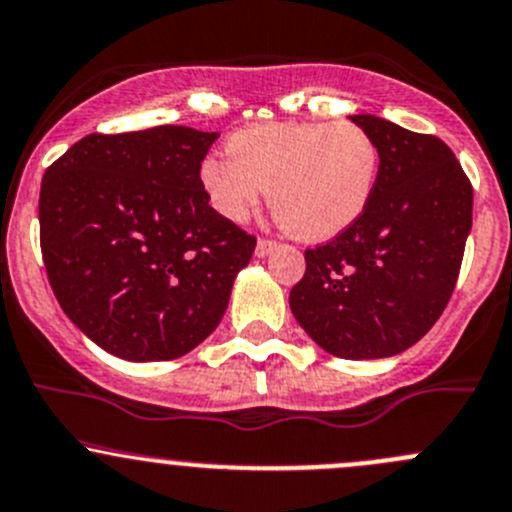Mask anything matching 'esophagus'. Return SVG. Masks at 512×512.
<instances>
[{
  "label": "esophagus",
  "mask_w": 512,
  "mask_h": 512,
  "mask_svg": "<svg viewBox=\"0 0 512 512\" xmlns=\"http://www.w3.org/2000/svg\"><path fill=\"white\" fill-rule=\"evenodd\" d=\"M276 246H278L276 241H271V239H258V244H256V256H258V258L271 256Z\"/></svg>",
  "instance_id": "34e87169"
}]
</instances>
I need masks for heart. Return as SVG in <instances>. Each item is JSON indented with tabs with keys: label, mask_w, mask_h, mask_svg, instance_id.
Segmentation results:
<instances>
[{
	"label": "heart",
	"mask_w": 512,
	"mask_h": 512,
	"mask_svg": "<svg viewBox=\"0 0 512 512\" xmlns=\"http://www.w3.org/2000/svg\"><path fill=\"white\" fill-rule=\"evenodd\" d=\"M231 155L202 162V184L226 219L249 217L268 187L281 229L303 241H328L370 207L379 150L360 125L266 123L229 140Z\"/></svg>",
	"instance_id": "1"
}]
</instances>
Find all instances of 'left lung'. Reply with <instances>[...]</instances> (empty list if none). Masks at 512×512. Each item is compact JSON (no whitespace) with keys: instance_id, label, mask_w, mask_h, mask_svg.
<instances>
[{"instance_id":"obj_1","label":"left lung","mask_w":512,"mask_h":512,"mask_svg":"<svg viewBox=\"0 0 512 512\" xmlns=\"http://www.w3.org/2000/svg\"><path fill=\"white\" fill-rule=\"evenodd\" d=\"M379 150L370 207L333 241L305 251L291 291L300 328L342 360L412 347L449 303L471 234L473 187L434 135L350 115Z\"/></svg>"}]
</instances>
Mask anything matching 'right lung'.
Instances as JSON below:
<instances>
[{
    "label": "right lung",
    "instance_id": "right-lung-1",
    "mask_svg": "<svg viewBox=\"0 0 512 512\" xmlns=\"http://www.w3.org/2000/svg\"><path fill=\"white\" fill-rule=\"evenodd\" d=\"M219 133L157 125L86 135L46 170L41 254L63 313L110 355L175 360L207 340L256 239L209 207Z\"/></svg>",
    "mask_w": 512,
    "mask_h": 512
}]
</instances>
